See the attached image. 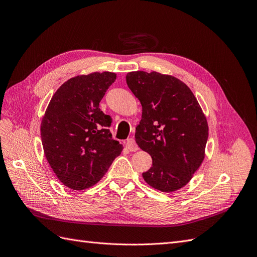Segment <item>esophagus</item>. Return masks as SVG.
Returning a JSON list of instances; mask_svg holds the SVG:
<instances>
[{"mask_svg": "<svg viewBox=\"0 0 257 257\" xmlns=\"http://www.w3.org/2000/svg\"><path fill=\"white\" fill-rule=\"evenodd\" d=\"M126 147L127 149L130 151V152H136L139 150V146L138 144L136 143V141H134L133 139H129L126 143Z\"/></svg>", "mask_w": 257, "mask_h": 257, "instance_id": "34e87169", "label": "esophagus"}]
</instances>
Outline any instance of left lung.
<instances>
[{
    "label": "left lung",
    "instance_id": "8db88e82",
    "mask_svg": "<svg viewBox=\"0 0 257 257\" xmlns=\"http://www.w3.org/2000/svg\"><path fill=\"white\" fill-rule=\"evenodd\" d=\"M126 82L143 106L136 142L152 157L145 181L160 192L180 190L204 160L206 116L190 87L174 76L130 72Z\"/></svg>",
    "mask_w": 257,
    "mask_h": 257
}]
</instances>
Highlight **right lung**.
Listing matches in <instances>:
<instances>
[{
    "label": "right lung",
    "instance_id": "add662e5",
    "mask_svg": "<svg viewBox=\"0 0 257 257\" xmlns=\"http://www.w3.org/2000/svg\"><path fill=\"white\" fill-rule=\"evenodd\" d=\"M116 79L111 72L71 78L52 97L40 125L44 152L63 185L75 191L96 184L123 150L99 108Z\"/></svg>",
    "mask_w": 257,
    "mask_h": 257
}]
</instances>
